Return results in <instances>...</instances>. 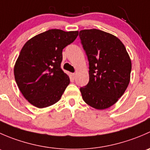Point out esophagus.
<instances>
[{
	"mask_svg": "<svg viewBox=\"0 0 150 150\" xmlns=\"http://www.w3.org/2000/svg\"><path fill=\"white\" fill-rule=\"evenodd\" d=\"M75 75H76V74L75 73H71V76H72V78H73V79L75 78Z\"/></svg>",
	"mask_w": 150,
	"mask_h": 150,
	"instance_id": "obj_1",
	"label": "esophagus"
}]
</instances>
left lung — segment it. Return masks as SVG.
Listing matches in <instances>:
<instances>
[{
  "label": "left lung",
  "mask_w": 150,
  "mask_h": 150,
  "mask_svg": "<svg viewBox=\"0 0 150 150\" xmlns=\"http://www.w3.org/2000/svg\"><path fill=\"white\" fill-rule=\"evenodd\" d=\"M89 62V82L80 91L86 104L105 110L123 95L131 79V61L116 36L97 29L79 33Z\"/></svg>",
  "instance_id": "8db88e82"
}]
</instances>
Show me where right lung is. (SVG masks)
<instances>
[{
    "mask_svg": "<svg viewBox=\"0 0 150 150\" xmlns=\"http://www.w3.org/2000/svg\"><path fill=\"white\" fill-rule=\"evenodd\" d=\"M78 31L52 29L25 43L15 63L13 72L24 97L38 108L60 100L69 78L61 68L62 50L76 39Z\"/></svg>",
    "mask_w": 150,
    "mask_h": 150,
    "instance_id": "1",
    "label": "right lung"
}]
</instances>
